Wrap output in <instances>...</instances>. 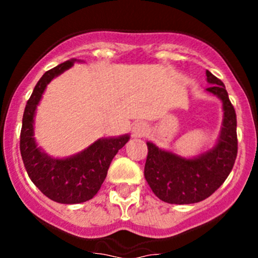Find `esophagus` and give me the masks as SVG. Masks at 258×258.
<instances>
[{
	"instance_id": "34e87169",
	"label": "esophagus",
	"mask_w": 258,
	"mask_h": 258,
	"mask_svg": "<svg viewBox=\"0 0 258 258\" xmlns=\"http://www.w3.org/2000/svg\"><path fill=\"white\" fill-rule=\"evenodd\" d=\"M132 132H134V135L136 137H144L148 132L147 124H146L145 122H137V123H135L134 127H132Z\"/></svg>"
}]
</instances>
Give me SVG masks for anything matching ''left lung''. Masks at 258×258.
<instances>
[{"label":"left lung","instance_id":"left-lung-1","mask_svg":"<svg viewBox=\"0 0 258 258\" xmlns=\"http://www.w3.org/2000/svg\"><path fill=\"white\" fill-rule=\"evenodd\" d=\"M207 91L222 101L223 123L217 145L200 157L187 160L147 142L145 178L163 202L188 205L210 197L230 175L237 157V119L221 80L206 71Z\"/></svg>","mask_w":258,"mask_h":258}]
</instances>
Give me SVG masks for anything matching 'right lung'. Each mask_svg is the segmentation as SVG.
Segmentation results:
<instances>
[{"label":"right lung","mask_w":258,"mask_h":258,"mask_svg":"<svg viewBox=\"0 0 258 258\" xmlns=\"http://www.w3.org/2000/svg\"><path fill=\"white\" fill-rule=\"evenodd\" d=\"M70 59L45 72L26 103L21 128L20 150L28 177L49 200L59 204H81L92 199L107 176L111 161L130 136L102 139L72 157L57 160L43 153L33 139V117L46 86L72 66Z\"/></svg>","instance_id":"add662e5"}]
</instances>
